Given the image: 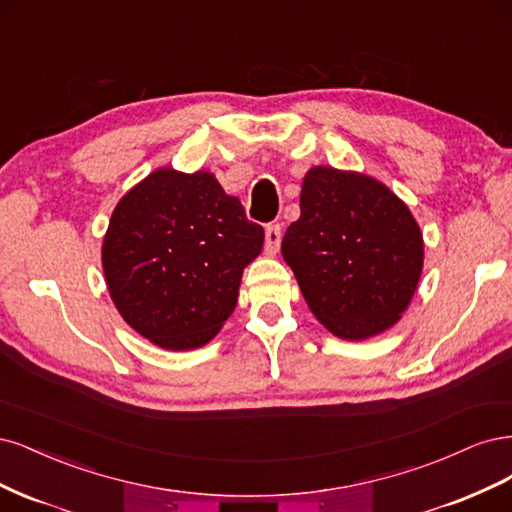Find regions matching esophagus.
<instances>
[{
  "label": "esophagus",
  "instance_id": "esophagus-1",
  "mask_svg": "<svg viewBox=\"0 0 512 512\" xmlns=\"http://www.w3.org/2000/svg\"><path fill=\"white\" fill-rule=\"evenodd\" d=\"M280 240H283V229H280L278 223L266 227V253L274 255L280 246Z\"/></svg>",
  "mask_w": 512,
  "mask_h": 512
}]
</instances>
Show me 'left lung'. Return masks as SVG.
Listing matches in <instances>:
<instances>
[{"label": "left lung", "mask_w": 512, "mask_h": 512, "mask_svg": "<svg viewBox=\"0 0 512 512\" xmlns=\"http://www.w3.org/2000/svg\"><path fill=\"white\" fill-rule=\"evenodd\" d=\"M283 257L315 317L338 338L364 340L406 310L423 268V238L406 204L378 180L312 168Z\"/></svg>", "instance_id": "obj_1"}]
</instances>
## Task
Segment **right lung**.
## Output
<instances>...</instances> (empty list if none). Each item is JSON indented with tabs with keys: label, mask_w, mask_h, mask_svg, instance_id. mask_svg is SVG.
I'll list each match as a JSON object with an SVG mask.
<instances>
[{
	"label": "right lung",
	"mask_w": 512,
	"mask_h": 512,
	"mask_svg": "<svg viewBox=\"0 0 512 512\" xmlns=\"http://www.w3.org/2000/svg\"><path fill=\"white\" fill-rule=\"evenodd\" d=\"M263 227L208 172L146 176L112 212L102 246L108 291L138 334L170 351L212 340L238 302Z\"/></svg>",
	"instance_id": "right-lung-1"
}]
</instances>
